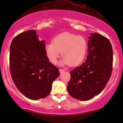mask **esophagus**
<instances>
[{
    "label": "esophagus",
    "mask_w": 123,
    "mask_h": 123,
    "mask_svg": "<svg viewBox=\"0 0 123 123\" xmlns=\"http://www.w3.org/2000/svg\"><path fill=\"white\" fill-rule=\"evenodd\" d=\"M59 72H60V73H62L63 72H64V71H65L64 69H59Z\"/></svg>",
    "instance_id": "esophagus-1"
}]
</instances>
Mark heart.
<instances>
[{
	"label": "heart",
	"instance_id": "obj_1",
	"mask_svg": "<svg viewBox=\"0 0 123 123\" xmlns=\"http://www.w3.org/2000/svg\"><path fill=\"white\" fill-rule=\"evenodd\" d=\"M87 49V41L85 37L69 33L59 34L54 38L53 42L44 46L45 54L50 62L56 64L62 52V64L73 67L83 61Z\"/></svg>",
	"mask_w": 123,
	"mask_h": 123
}]
</instances>
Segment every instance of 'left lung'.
<instances>
[{"mask_svg":"<svg viewBox=\"0 0 123 123\" xmlns=\"http://www.w3.org/2000/svg\"><path fill=\"white\" fill-rule=\"evenodd\" d=\"M88 53L85 62L70 71L67 86L71 96L87 100L99 94L111 76L113 52L111 42L97 33L89 37Z\"/></svg>","mask_w":123,"mask_h":123,"instance_id":"8db88e82","label":"left lung"}]
</instances>
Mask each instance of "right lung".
Listing matches in <instances>:
<instances>
[{"instance_id": "right-lung-1", "label": "right lung", "mask_w": 123, "mask_h": 123, "mask_svg": "<svg viewBox=\"0 0 123 123\" xmlns=\"http://www.w3.org/2000/svg\"><path fill=\"white\" fill-rule=\"evenodd\" d=\"M34 30L18 34L10 46L9 68L17 89L27 98L37 100L50 93L59 69L49 62Z\"/></svg>"}]
</instances>
